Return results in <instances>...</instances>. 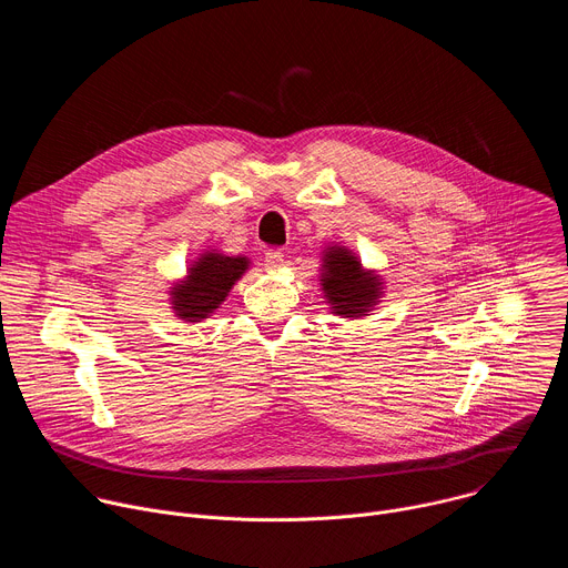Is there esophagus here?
I'll list each match as a JSON object with an SVG mask.
<instances>
[{
	"instance_id": "34e87169",
	"label": "esophagus",
	"mask_w": 568,
	"mask_h": 568,
	"mask_svg": "<svg viewBox=\"0 0 568 568\" xmlns=\"http://www.w3.org/2000/svg\"><path fill=\"white\" fill-rule=\"evenodd\" d=\"M283 261H285V254L281 250H267L265 252V265L270 270H278L283 265Z\"/></svg>"
}]
</instances>
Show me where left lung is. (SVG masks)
I'll return each mask as SVG.
<instances>
[{"label":"left lung","mask_w":568,"mask_h":568,"mask_svg":"<svg viewBox=\"0 0 568 568\" xmlns=\"http://www.w3.org/2000/svg\"><path fill=\"white\" fill-rule=\"evenodd\" d=\"M326 274H323V290L328 301L335 305L337 314L359 316L371 307L377 296V281L362 274V267L355 256L346 250H333L326 258Z\"/></svg>","instance_id":"1"}]
</instances>
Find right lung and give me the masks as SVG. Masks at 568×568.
Wrapping results in <instances>:
<instances>
[{
	"label": "right lung",
	"mask_w": 568,
	"mask_h": 568,
	"mask_svg": "<svg viewBox=\"0 0 568 568\" xmlns=\"http://www.w3.org/2000/svg\"><path fill=\"white\" fill-rule=\"evenodd\" d=\"M247 258H231L222 254H204L189 272L184 285L175 287V310L186 321L206 318L213 312L233 283L245 274Z\"/></svg>",
	"instance_id": "obj_1"
}]
</instances>
